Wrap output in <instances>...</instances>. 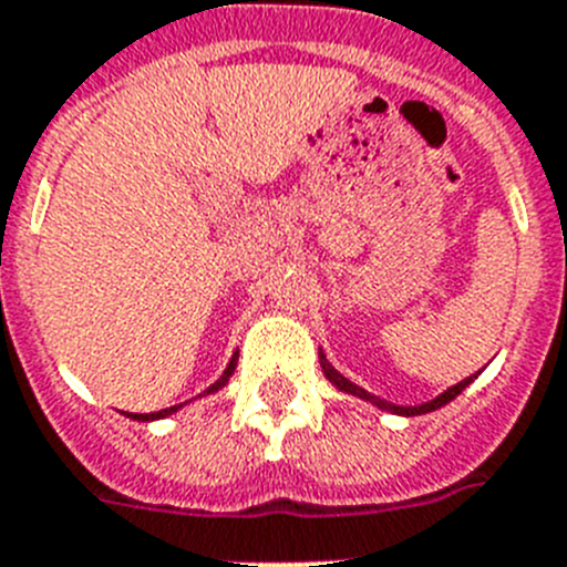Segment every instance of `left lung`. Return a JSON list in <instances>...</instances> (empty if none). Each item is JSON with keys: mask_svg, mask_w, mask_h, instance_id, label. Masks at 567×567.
I'll list each match as a JSON object with an SVG mask.
<instances>
[{"mask_svg": "<svg viewBox=\"0 0 567 567\" xmlns=\"http://www.w3.org/2000/svg\"><path fill=\"white\" fill-rule=\"evenodd\" d=\"M318 354H320V365H323V374H327V378L332 380L334 385H338L340 392H349V394H354V398H360V400H369V403H374V405H378V409H385V412H392V414H405V417H414V414L434 412V409H440V405L452 403V400L457 398L460 392H463L465 385H468L471 380H474V378H477V374H480V372H477V374H474V378L460 380L457 385H452V389H445V392L440 394V398L429 400V403H423V405H394V403H385V400L374 398V394H369V392H365V389H360V385H354L352 380H346L343 374H340L338 369H334V365L329 363L327 354H323V352H318Z\"/></svg>", "mask_w": 567, "mask_h": 567, "instance_id": "obj_1", "label": "left lung"}]
</instances>
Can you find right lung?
<instances>
[{"label": "right lung", "instance_id": "obj_1", "mask_svg": "<svg viewBox=\"0 0 567 567\" xmlns=\"http://www.w3.org/2000/svg\"><path fill=\"white\" fill-rule=\"evenodd\" d=\"M235 363H238V358H233L229 360V365L227 369H224V374L218 380H215L213 385H209L207 392L204 394H213V392H218V389H221V385H227V380L233 378V372H235ZM178 409H182V405H169V409H162V412H150V414H130V417L133 420H158V417H167V414H173V412H178Z\"/></svg>", "mask_w": 567, "mask_h": 567}]
</instances>
